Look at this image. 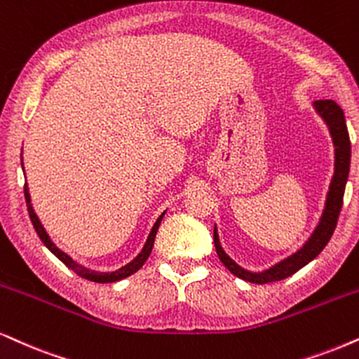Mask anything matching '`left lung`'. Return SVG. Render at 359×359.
Here are the masks:
<instances>
[{
  "mask_svg": "<svg viewBox=\"0 0 359 359\" xmlns=\"http://www.w3.org/2000/svg\"><path fill=\"white\" fill-rule=\"evenodd\" d=\"M316 112L321 116V119L328 126L331 139H333L334 146V174L331 179L328 195H326L325 202V210L321 215L320 224L316 225L315 232L311 233V237L308 238V242L303 245L298 252H294L293 255H290L285 260L276 263L271 269L265 271H248L237 265L232 258H230L222 248L219 242V233H217V226L213 229V242H215V250L219 255L220 262L229 269L235 276L242 278L245 281H250V283H270V281H280L283 278H288L293 273H297L298 270L308 265L313 258L320 255V252L326 247V243L330 242L331 235H333L334 229H337V222L343 207V195L344 187H346V180L349 174V161H351V142H349V134L346 129V122H344L343 109L338 106L337 102L326 99V101H315L313 102Z\"/></svg>",
  "mask_w": 359,
  "mask_h": 359,
  "instance_id": "obj_1",
  "label": "left lung"
}]
</instances>
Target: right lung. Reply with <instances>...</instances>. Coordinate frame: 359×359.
Masks as SVG:
<instances>
[{"label": "right lung", "mask_w": 359, "mask_h": 359, "mask_svg": "<svg viewBox=\"0 0 359 359\" xmlns=\"http://www.w3.org/2000/svg\"><path fill=\"white\" fill-rule=\"evenodd\" d=\"M21 165H22V158H21ZM25 198H26V205H28L29 219H31V222H33V226H34L36 233H38V237L41 238V242L46 245L49 250H51V253H54V255H56L59 260L65 263L67 269H71L72 271H76V273H78L79 276H83V278H86V280L96 281V283H112V281H119L122 278H126V276L135 273V271H137L140 266H142L144 263H146L149 255H151L152 247H154V240H156V235H157V230H158V225H161V222H162V219H164V215H165V212H164L161 217H158L157 222L152 226L151 233H149L147 242H146V245H144L142 252H140L139 255L135 257L133 262L127 263L126 266H122V269H119V270L111 271V273H104V271H94V270L86 269V266H83V265H79V263H76L69 255H67V253H65L62 250H59L56 245L51 242V238H49V235L46 233V230H44V226L41 225L38 215H36V213H34L33 205H31V197H29L28 184H25Z\"/></svg>", "instance_id": "right-lung-1"}]
</instances>
